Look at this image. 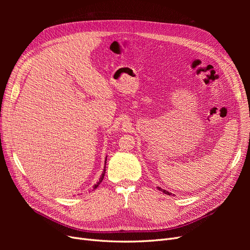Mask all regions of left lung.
I'll return each mask as SVG.
<instances>
[{
  "mask_svg": "<svg viewBox=\"0 0 250 250\" xmlns=\"http://www.w3.org/2000/svg\"><path fill=\"white\" fill-rule=\"evenodd\" d=\"M157 188H158V190H160V191H162L163 193H165V194H167V195H172L170 192L166 191V190H163V188H160V187H157Z\"/></svg>",
  "mask_w": 250,
  "mask_h": 250,
  "instance_id": "1",
  "label": "left lung"
}]
</instances>
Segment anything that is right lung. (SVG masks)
I'll list each match as a JSON object with an SVG mask.
<instances>
[{
    "mask_svg": "<svg viewBox=\"0 0 250 250\" xmlns=\"http://www.w3.org/2000/svg\"><path fill=\"white\" fill-rule=\"evenodd\" d=\"M106 160H107V156H106V158H105V165H106ZM105 168H106V166H104V169H103V172H102V174H101V176H100V179H99V181H98V183L94 186V188H96L98 186H99L101 183H102V180H103V178H104V175H105Z\"/></svg>",
    "mask_w": 250,
    "mask_h": 250,
    "instance_id": "right-lung-1",
    "label": "right lung"
}]
</instances>
